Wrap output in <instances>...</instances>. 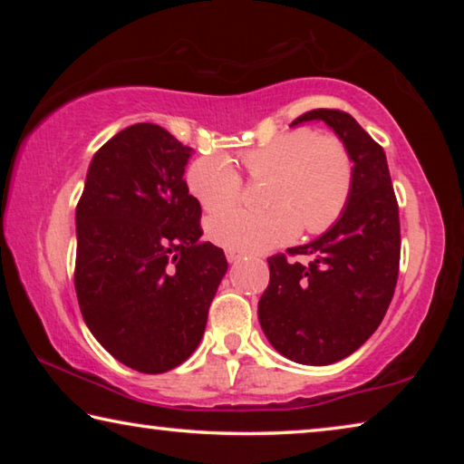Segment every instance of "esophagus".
Wrapping results in <instances>:
<instances>
[{
  "label": "esophagus",
  "mask_w": 464,
  "mask_h": 464,
  "mask_svg": "<svg viewBox=\"0 0 464 464\" xmlns=\"http://www.w3.org/2000/svg\"><path fill=\"white\" fill-rule=\"evenodd\" d=\"M227 260H229L231 264L233 262H237V260H241V254H239V251H233V249H227Z\"/></svg>",
  "instance_id": "1"
}]
</instances>
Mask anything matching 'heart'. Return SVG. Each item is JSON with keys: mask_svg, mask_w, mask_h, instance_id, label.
Wrapping results in <instances>:
<instances>
[{"mask_svg": "<svg viewBox=\"0 0 464 464\" xmlns=\"http://www.w3.org/2000/svg\"><path fill=\"white\" fill-rule=\"evenodd\" d=\"M241 166L254 179L272 178L266 213L227 210L208 218L207 233L217 246L256 254L295 237L298 229L321 233L332 227L348 204L354 163L334 135L309 129L285 132L270 143L241 153ZM186 186L208 213L231 207L243 179L223 153L202 155L186 171Z\"/></svg>", "mask_w": 464, "mask_h": 464, "instance_id": "b5f03b06", "label": "heart"}]
</instances>
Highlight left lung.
Returning <instances> with one entry per match:
<instances>
[{
  "mask_svg": "<svg viewBox=\"0 0 464 464\" xmlns=\"http://www.w3.org/2000/svg\"><path fill=\"white\" fill-rule=\"evenodd\" d=\"M324 121L348 149L354 182L343 213L321 237L268 257L257 303L268 342L298 364L325 366L356 352L387 313L399 276V207L382 147L342 110L317 108L293 127Z\"/></svg>",
  "mask_w": 464,
  "mask_h": 464,
  "instance_id": "obj_1",
  "label": "left lung"
}]
</instances>
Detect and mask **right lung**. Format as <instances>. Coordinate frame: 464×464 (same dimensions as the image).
Masks as SVG:
<instances>
[{
  "label": "right lung",
  "instance_id": "right-lung-1",
  "mask_svg": "<svg viewBox=\"0 0 464 464\" xmlns=\"http://www.w3.org/2000/svg\"><path fill=\"white\" fill-rule=\"evenodd\" d=\"M192 149L139 122L102 145L75 210V293L85 325L119 362L168 372L198 348L227 272L200 241L184 171Z\"/></svg>",
  "mask_w": 464,
  "mask_h": 464
}]
</instances>
